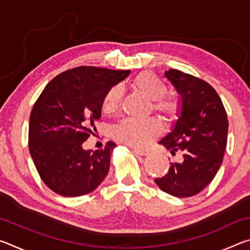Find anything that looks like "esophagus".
<instances>
[{
	"mask_svg": "<svg viewBox=\"0 0 250 250\" xmlns=\"http://www.w3.org/2000/svg\"><path fill=\"white\" fill-rule=\"evenodd\" d=\"M132 150H133L134 153H137V154H139V155H146L147 153H149V151L141 150V149H137V147H133Z\"/></svg>",
	"mask_w": 250,
	"mask_h": 250,
	"instance_id": "1",
	"label": "esophagus"
}]
</instances>
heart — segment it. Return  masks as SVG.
Here are the masks:
<instances>
[{"mask_svg": "<svg viewBox=\"0 0 250 250\" xmlns=\"http://www.w3.org/2000/svg\"><path fill=\"white\" fill-rule=\"evenodd\" d=\"M132 88L146 99L153 101V107L167 120H175L179 117L182 104L176 97L167 96V86L158 76L143 71L132 80ZM124 89L120 84H115L105 92L103 109L105 113H113L119 110ZM163 125L154 118L151 119H133L128 118L115 128L117 140L134 147H145L162 133Z\"/></svg>", "mask_w": 250, "mask_h": 250, "instance_id": "1", "label": "heart"}]
</instances>
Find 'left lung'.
Wrapping results in <instances>:
<instances>
[{"label": "left lung", "instance_id": "1", "mask_svg": "<svg viewBox=\"0 0 250 250\" xmlns=\"http://www.w3.org/2000/svg\"><path fill=\"white\" fill-rule=\"evenodd\" d=\"M181 95L182 111L163 145L172 154L183 152L181 163H171L167 174L154 182L170 195L189 197L203 191L216 175L227 145L228 120L218 94L208 83L177 69L166 71Z\"/></svg>", "mask_w": 250, "mask_h": 250}]
</instances>
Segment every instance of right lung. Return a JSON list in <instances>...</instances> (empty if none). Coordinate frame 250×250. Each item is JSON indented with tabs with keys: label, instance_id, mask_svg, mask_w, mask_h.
Instances as JSON below:
<instances>
[{
	"label": "right lung",
	"instance_id": "obj_1",
	"mask_svg": "<svg viewBox=\"0 0 250 250\" xmlns=\"http://www.w3.org/2000/svg\"><path fill=\"white\" fill-rule=\"evenodd\" d=\"M130 70L80 66L50 80L34 104L28 128L29 153L41 179L62 196H82L107 176L116 143L83 150L101 117L104 97Z\"/></svg>",
	"mask_w": 250,
	"mask_h": 250
}]
</instances>
